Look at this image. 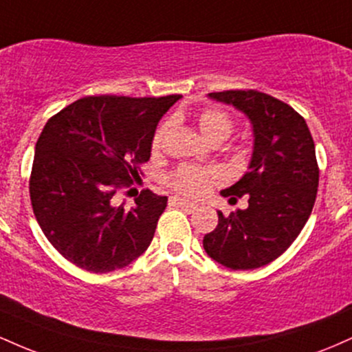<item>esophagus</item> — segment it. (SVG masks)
Listing matches in <instances>:
<instances>
[{"mask_svg":"<svg viewBox=\"0 0 352 352\" xmlns=\"http://www.w3.org/2000/svg\"><path fill=\"white\" fill-rule=\"evenodd\" d=\"M170 204L172 205H177V207H180V208H184V210H187V212H193V210H197V207H199V205L193 204V201H188V200H185V199H179V197H172Z\"/></svg>","mask_w":352,"mask_h":352,"instance_id":"obj_1","label":"esophagus"}]
</instances>
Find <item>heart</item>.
I'll return each instance as SVG.
<instances>
[{
    "mask_svg": "<svg viewBox=\"0 0 352 352\" xmlns=\"http://www.w3.org/2000/svg\"><path fill=\"white\" fill-rule=\"evenodd\" d=\"M199 127L201 135L212 144H220L227 140L233 132V120L228 114L218 109H207L199 116ZM167 125H162L153 135L152 147L159 148L162 144ZM223 180V172L218 168L193 167V165H182L168 177V185L173 190L185 197L200 199L210 192L213 184Z\"/></svg>",
    "mask_w": 352,
    "mask_h": 352,
    "instance_id": "heart-1",
    "label": "heart"
}]
</instances>
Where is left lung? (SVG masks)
<instances>
[{
	"instance_id": "8db88e82",
	"label": "left lung",
	"mask_w": 352,
	"mask_h": 352,
	"mask_svg": "<svg viewBox=\"0 0 352 352\" xmlns=\"http://www.w3.org/2000/svg\"><path fill=\"white\" fill-rule=\"evenodd\" d=\"M235 107L253 129L248 172L221 195H248V208L223 217L204 236L212 260L230 270H254L289 248L306 225L316 200L319 170L306 120L288 104L258 91L208 94Z\"/></svg>"
}]
</instances>
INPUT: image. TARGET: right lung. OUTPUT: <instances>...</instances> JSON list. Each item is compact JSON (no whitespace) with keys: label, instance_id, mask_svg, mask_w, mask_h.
<instances>
[{"label":"right lung","instance_id":"1","mask_svg":"<svg viewBox=\"0 0 352 352\" xmlns=\"http://www.w3.org/2000/svg\"><path fill=\"white\" fill-rule=\"evenodd\" d=\"M182 98L91 96L64 107L36 142L31 205L50 243L92 273L124 268L151 245L167 197L144 190L131 208L112 197L151 159L155 129Z\"/></svg>","mask_w":352,"mask_h":352}]
</instances>
